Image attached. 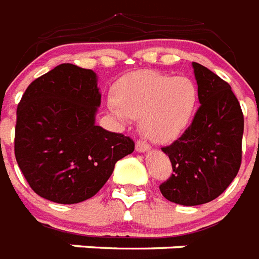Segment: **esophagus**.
<instances>
[{
  "label": "esophagus",
  "instance_id": "obj_1",
  "mask_svg": "<svg viewBox=\"0 0 259 259\" xmlns=\"http://www.w3.org/2000/svg\"><path fill=\"white\" fill-rule=\"evenodd\" d=\"M136 150H137L138 153H145V152H149L150 146L148 145V144H145V142L138 141L137 144H136Z\"/></svg>",
  "mask_w": 259,
  "mask_h": 259
}]
</instances>
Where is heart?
<instances>
[{
    "mask_svg": "<svg viewBox=\"0 0 259 259\" xmlns=\"http://www.w3.org/2000/svg\"><path fill=\"white\" fill-rule=\"evenodd\" d=\"M106 107L119 123L140 117L142 133L154 142H169L191 125L197 107L196 84L187 76L136 71L115 84Z\"/></svg>",
    "mask_w": 259,
    "mask_h": 259,
    "instance_id": "obj_1",
    "label": "heart"
}]
</instances>
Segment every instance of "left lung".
Segmentation results:
<instances>
[{
    "label": "left lung",
    "mask_w": 259,
    "mask_h": 259,
    "mask_svg": "<svg viewBox=\"0 0 259 259\" xmlns=\"http://www.w3.org/2000/svg\"><path fill=\"white\" fill-rule=\"evenodd\" d=\"M192 68L200 107L183 136L161 149L173 175L160 191L180 205L217 199L235 179L242 160L243 114L237 97L212 71L195 62Z\"/></svg>",
    "instance_id": "left-lung-1"
}]
</instances>
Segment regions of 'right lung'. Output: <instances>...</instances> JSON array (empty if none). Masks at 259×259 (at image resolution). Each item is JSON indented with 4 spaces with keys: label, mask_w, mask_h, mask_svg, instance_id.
Wrapping results in <instances>:
<instances>
[{
    "label": "right lung",
    "mask_w": 259,
    "mask_h": 259,
    "mask_svg": "<svg viewBox=\"0 0 259 259\" xmlns=\"http://www.w3.org/2000/svg\"><path fill=\"white\" fill-rule=\"evenodd\" d=\"M98 75L64 63L30 83L17 107L16 160L38 196L59 204L93 197L133 153L123 134L95 125Z\"/></svg>",
    "instance_id": "1"
}]
</instances>
